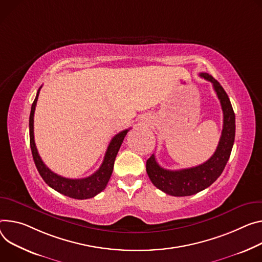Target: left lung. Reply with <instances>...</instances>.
Returning a JSON list of instances; mask_svg holds the SVG:
<instances>
[{
	"instance_id": "obj_1",
	"label": "left lung",
	"mask_w": 262,
	"mask_h": 262,
	"mask_svg": "<svg viewBox=\"0 0 262 262\" xmlns=\"http://www.w3.org/2000/svg\"><path fill=\"white\" fill-rule=\"evenodd\" d=\"M201 77L213 84L224 113V124L221 140L213 156L195 167L181 170H167L158 164L155 155L146 162V171L151 183L166 194L188 196L195 194L215 182L224 171L230 158L235 139V114L227 93L221 83L208 73Z\"/></svg>"
}]
</instances>
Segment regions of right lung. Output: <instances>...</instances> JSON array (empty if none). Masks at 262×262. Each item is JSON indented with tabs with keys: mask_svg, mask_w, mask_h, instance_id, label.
Here are the masks:
<instances>
[{
	"mask_svg": "<svg viewBox=\"0 0 262 262\" xmlns=\"http://www.w3.org/2000/svg\"><path fill=\"white\" fill-rule=\"evenodd\" d=\"M40 88L38 89L36 93V97L32 103L30 118H29L30 147H31L32 157H33L36 168L40 177L42 178V180L46 182V184H48L51 188L56 190L57 192L76 200H86V199L94 198L95 195H97L102 191V190L105 189L113 172L116 156L119 149H120L122 142L129 129L120 132L112 139L111 143L106 149L103 162L96 172H94L92 176L84 179H68V178L60 177L47 167L45 163L41 161L35 146L34 133H33V122H34L33 117H34V111H35Z\"/></svg>",
	"mask_w": 262,
	"mask_h": 262,
	"instance_id": "obj_1",
	"label": "right lung"
}]
</instances>
